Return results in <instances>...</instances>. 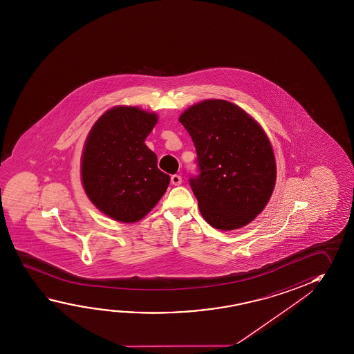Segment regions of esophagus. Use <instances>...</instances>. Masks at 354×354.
I'll return each mask as SVG.
<instances>
[{"mask_svg":"<svg viewBox=\"0 0 354 354\" xmlns=\"http://www.w3.org/2000/svg\"><path fill=\"white\" fill-rule=\"evenodd\" d=\"M181 183H183V178H181L180 175H171V184H173V185H181Z\"/></svg>","mask_w":354,"mask_h":354,"instance_id":"esophagus-1","label":"esophagus"}]
</instances>
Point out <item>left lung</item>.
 Returning a JSON list of instances; mask_svg holds the SVG:
<instances>
[{"instance_id":"left-lung-1","label":"left lung","mask_w":354,"mask_h":354,"mask_svg":"<svg viewBox=\"0 0 354 354\" xmlns=\"http://www.w3.org/2000/svg\"><path fill=\"white\" fill-rule=\"evenodd\" d=\"M196 148L190 186L203 218L231 231L248 225L272 196L277 165L258 122L225 100H205L180 116Z\"/></svg>"}]
</instances>
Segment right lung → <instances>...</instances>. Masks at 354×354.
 <instances>
[{
  "mask_svg": "<svg viewBox=\"0 0 354 354\" xmlns=\"http://www.w3.org/2000/svg\"><path fill=\"white\" fill-rule=\"evenodd\" d=\"M153 112L117 106L95 122L84 145L82 179L90 201L113 220H142L168 189L170 176L145 140L157 124Z\"/></svg>",
  "mask_w": 354,
  "mask_h": 354,
  "instance_id": "obj_1",
  "label": "right lung"
}]
</instances>
